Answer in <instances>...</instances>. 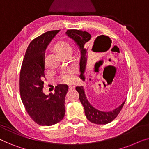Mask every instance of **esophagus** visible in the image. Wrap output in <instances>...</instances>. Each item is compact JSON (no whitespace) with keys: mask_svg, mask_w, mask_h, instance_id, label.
Here are the masks:
<instances>
[{"mask_svg":"<svg viewBox=\"0 0 149 149\" xmlns=\"http://www.w3.org/2000/svg\"><path fill=\"white\" fill-rule=\"evenodd\" d=\"M74 87H75L74 85H69V89H74Z\"/></svg>","mask_w":149,"mask_h":149,"instance_id":"1","label":"esophagus"}]
</instances>
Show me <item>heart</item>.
<instances>
[{"label":"heart","instance_id":"obj_1","mask_svg":"<svg viewBox=\"0 0 149 149\" xmlns=\"http://www.w3.org/2000/svg\"><path fill=\"white\" fill-rule=\"evenodd\" d=\"M54 49L57 54L60 56H64L68 54H71L72 51V47L70 44L66 42H59L54 46ZM62 78L63 81L66 83H72L75 79V75L73 71H69L67 73H65L62 75Z\"/></svg>","mask_w":149,"mask_h":149}]
</instances>
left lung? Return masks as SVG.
Here are the masks:
<instances>
[{"mask_svg": "<svg viewBox=\"0 0 149 149\" xmlns=\"http://www.w3.org/2000/svg\"><path fill=\"white\" fill-rule=\"evenodd\" d=\"M66 35L74 40L76 42L77 46L79 47V50L81 52V59L79 65H80V71L81 74L80 77L81 79L85 80L84 72L86 68L87 60V55L86 45L87 43L90 40L91 36V34L87 32L82 31V30H68L66 32ZM101 36H98L95 38L94 40V44L92 47V49L94 48V46L97 42L100 41ZM76 90L79 93V100H80L81 104L84 107L85 115L86 116L87 119L89 121L95 124H107L111 123L113 121L117 115H119L120 111H121L124 104H125V100L123 102V103L115 109L112 110L110 111H104L98 110L96 108L93 107L92 105L89 103L88 100L87 98L86 94H85V89L83 86H77L76 87Z\"/></svg>", "mask_w": 149, "mask_h": 149, "instance_id": "obj_1", "label": "left lung"}]
</instances>
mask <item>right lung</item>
I'll return each instance as SVG.
<instances>
[{"instance_id": "right-lung-1", "label": "right lung", "mask_w": 149, "mask_h": 149, "mask_svg": "<svg viewBox=\"0 0 149 149\" xmlns=\"http://www.w3.org/2000/svg\"><path fill=\"white\" fill-rule=\"evenodd\" d=\"M60 30L46 32L28 45L19 75V91L24 107L34 122L40 125L58 123L65 115V97L68 86L59 84L55 93L42 91L45 78V52Z\"/></svg>"}]
</instances>
